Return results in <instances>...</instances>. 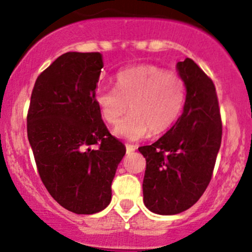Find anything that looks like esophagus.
<instances>
[{
	"label": "esophagus",
	"instance_id": "obj_1",
	"mask_svg": "<svg viewBox=\"0 0 252 252\" xmlns=\"http://www.w3.org/2000/svg\"><path fill=\"white\" fill-rule=\"evenodd\" d=\"M136 150V146L135 145H130V144H126V151L127 153H132V151Z\"/></svg>",
	"mask_w": 252,
	"mask_h": 252
}]
</instances>
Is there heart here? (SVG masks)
Listing matches in <instances>:
<instances>
[{
  "instance_id": "b5f03b06",
  "label": "heart",
  "mask_w": 252,
  "mask_h": 252,
  "mask_svg": "<svg viewBox=\"0 0 252 252\" xmlns=\"http://www.w3.org/2000/svg\"><path fill=\"white\" fill-rule=\"evenodd\" d=\"M187 98V83L177 73L155 65L125 69L116 74L115 88L102 87L95 102L104 122L118 124L128 112H133L113 130L116 136L136 141L165 132L179 119Z\"/></svg>"
}]
</instances>
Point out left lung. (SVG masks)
<instances>
[{
	"label": "left lung",
	"mask_w": 252,
	"mask_h": 252,
	"mask_svg": "<svg viewBox=\"0 0 252 252\" xmlns=\"http://www.w3.org/2000/svg\"><path fill=\"white\" fill-rule=\"evenodd\" d=\"M187 83L184 110L158 141L139 148L146 159L144 203L158 215H178L208 187L221 146L222 121L212 79L192 59L178 62Z\"/></svg>",
	"instance_id": "left-lung-1"
}]
</instances>
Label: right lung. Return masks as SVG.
I'll use <instances>...</instances> for the list:
<instances>
[{"mask_svg":"<svg viewBox=\"0 0 252 252\" xmlns=\"http://www.w3.org/2000/svg\"><path fill=\"white\" fill-rule=\"evenodd\" d=\"M102 68L99 53L60 55L37 77L28 112V137L41 182L60 206L77 215L101 212L110 204L116 169L126 153L95 102Z\"/></svg>","mask_w":252,"mask_h":252,"instance_id":"1","label":"right lung"}]
</instances>
